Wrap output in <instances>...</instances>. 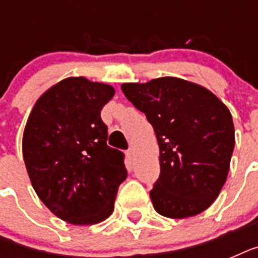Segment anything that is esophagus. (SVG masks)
<instances>
[{
  "mask_svg": "<svg viewBox=\"0 0 258 258\" xmlns=\"http://www.w3.org/2000/svg\"><path fill=\"white\" fill-rule=\"evenodd\" d=\"M133 154H134L133 149H128V150H127V151H125V157L128 158L130 161H131V159H133Z\"/></svg>",
  "mask_w": 258,
  "mask_h": 258,
  "instance_id": "esophagus-1",
  "label": "esophagus"
}]
</instances>
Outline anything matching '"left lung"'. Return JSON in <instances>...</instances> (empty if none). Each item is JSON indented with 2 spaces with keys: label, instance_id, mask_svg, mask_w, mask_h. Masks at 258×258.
Listing matches in <instances>:
<instances>
[{
  "label": "left lung",
  "instance_id": "8db88e82",
  "mask_svg": "<svg viewBox=\"0 0 258 258\" xmlns=\"http://www.w3.org/2000/svg\"><path fill=\"white\" fill-rule=\"evenodd\" d=\"M125 97L151 123L161 174L150 197L169 218L200 214L224 186L234 149L228 107L209 89L178 78L121 84Z\"/></svg>",
  "mask_w": 258,
  "mask_h": 258
}]
</instances>
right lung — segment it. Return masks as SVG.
I'll list each match as a JSON object with an SVG mask.
<instances>
[{"label":"right lung","mask_w":258,"mask_h":258,"mask_svg":"<svg viewBox=\"0 0 258 258\" xmlns=\"http://www.w3.org/2000/svg\"><path fill=\"white\" fill-rule=\"evenodd\" d=\"M113 88L84 78L57 83L34 104L22 154L38 198L58 218L93 225L108 218L127 178L124 154L107 145L100 111Z\"/></svg>","instance_id":"obj_1"}]
</instances>
